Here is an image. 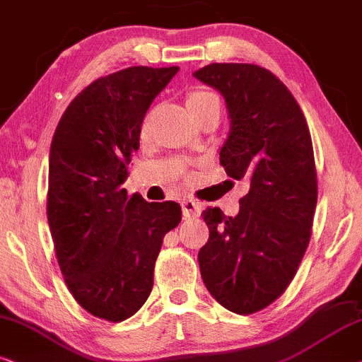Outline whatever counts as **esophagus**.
Returning a JSON list of instances; mask_svg holds the SVG:
<instances>
[{"label":"esophagus","mask_w":362,"mask_h":362,"mask_svg":"<svg viewBox=\"0 0 362 362\" xmlns=\"http://www.w3.org/2000/svg\"><path fill=\"white\" fill-rule=\"evenodd\" d=\"M182 212H184L185 218H192V217H199L200 214V204L195 202V200L187 199L182 202Z\"/></svg>","instance_id":"esophagus-1"}]
</instances>
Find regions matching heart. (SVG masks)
Listing matches in <instances>:
<instances>
[{"mask_svg":"<svg viewBox=\"0 0 362 362\" xmlns=\"http://www.w3.org/2000/svg\"><path fill=\"white\" fill-rule=\"evenodd\" d=\"M212 105H221V100H218L217 95L209 90H192L190 93L187 95V107H189L192 115L212 107Z\"/></svg>","mask_w":362,"mask_h":362,"instance_id":"1","label":"heart"}]
</instances>
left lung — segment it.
<instances>
[{
	"label": "left lung",
	"instance_id": "8db88e82",
	"mask_svg": "<svg viewBox=\"0 0 362 362\" xmlns=\"http://www.w3.org/2000/svg\"><path fill=\"white\" fill-rule=\"evenodd\" d=\"M194 76L226 98L230 134L221 165L250 182L235 217L204 210L209 240L199 250L200 274L218 304L254 314L286 292L309 245L317 204L313 140L299 103L272 71L210 63Z\"/></svg>",
	"mask_w": 362,
	"mask_h": 362
}]
</instances>
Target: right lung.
I'll return each mask as SVG.
<instances>
[{"mask_svg":"<svg viewBox=\"0 0 362 362\" xmlns=\"http://www.w3.org/2000/svg\"><path fill=\"white\" fill-rule=\"evenodd\" d=\"M177 71L130 66L95 80L71 100L52 140L54 254L76 303L110 322L132 317L148 299L163 237L182 221L177 202H145L122 187L145 113Z\"/></svg>","mask_w":362,"mask_h":362,"instance_id":"add662e5","label":"right lung"}]
</instances>
